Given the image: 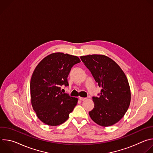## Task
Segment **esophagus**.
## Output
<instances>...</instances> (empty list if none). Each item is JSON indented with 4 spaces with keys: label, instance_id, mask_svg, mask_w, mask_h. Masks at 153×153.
<instances>
[{
    "label": "esophagus",
    "instance_id": "esophagus-1",
    "mask_svg": "<svg viewBox=\"0 0 153 153\" xmlns=\"http://www.w3.org/2000/svg\"><path fill=\"white\" fill-rule=\"evenodd\" d=\"M79 99L80 100H81V101H83V100H85L86 99V98H85V97H79Z\"/></svg>",
    "mask_w": 153,
    "mask_h": 153
}]
</instances>
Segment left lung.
<instances>
[{
  "label": "left lung",
  "mask_w": 153,
  "mask_h": 153,
  "mask_svg": "<svg viewBox=\"0 0 153 153\" xmlns=\"http://www.w3.org/2000/svg\"><path fill=\"white\" fill-rule=\"evenodd\" d=\"M99 87V97H93L94 107L89 112L91 119L99 125L110 126L125 114L131 102V90L126 75L118 64L102 54L80 56Z\"/></svg>",
  "instance_id": "1"
}]
</instances>
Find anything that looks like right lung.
Listing matches in <instances>:
<instances>
[{
  "label": "right lung",
  "instance_id": "right-lung-1",
  "mask_svg": "<svg viewBox=\"0 0 153 153\" xmlns=\"http://www.w3.org/2000/svg\"><path fill=\"white\" fill-rule=\"evenodd\" d=\"M80 62L77 56L54 53L43 58L34 69L30 81L31 102L39 119L50 126L67 121L78 99L60 91L68 86V76L74 65Z\"/></svg>",
  "mask_w": 153,
  "mask_h": 153
}]
</instances>
